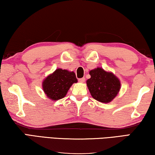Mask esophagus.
I'll return each mask as SVG.
<instances>
[{"mask_svg": "<svg viewBox=\"0 0 155 155\" xmlns=\"http://www.w3.org/2000/svg\"><path fill=\"white\" fill-rule=\"evenodd\" d=\"M78 81H79V82H80V83H84L85 82V78H80V79L78 80Z\"/></svg>", "mask_w": 155, "mask_h": 155, "instance_id": "1", "label": "esophagus"}]
</instances>
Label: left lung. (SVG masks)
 Masks as SVG:
<instances>
[{
    "instance_id": "1",
    "label": "left lung",
    "mask_w": 155,
    "mask_h": 155,
    "mask_svg": "<svg viewBox=\"0 0 155 155\" xmlns=\"http://www.w3.org/2000/svg\"><path fill=\"white\" fill-rule=\"evenodd\" d=\"M91 78L86 84L91 96L101 103L108 104L117 96L120 90V80L111 71L97 67L89 71Z\"/></svg>"
}]
</instances>
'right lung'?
<instances>
[{"mask_svg": "<svg viewBox=\"0 0 155 155\" xmlns=\"http://www.w3.org/2000/svg\"><path fill=\"white\" fill-rule=\"evenodd\" d=\"M77 82L74 72L59 68L43 80L42 88L48 99L57 101L66 96L73 84Z\"/></svg>", "mask_w": 155, "mask_h": 155, "instance_id": "obj_1", "label": "right lung"}]
</instances>
